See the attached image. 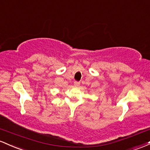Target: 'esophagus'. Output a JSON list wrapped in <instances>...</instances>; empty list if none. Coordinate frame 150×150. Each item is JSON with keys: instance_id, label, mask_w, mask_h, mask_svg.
<instances>
[{"instance_id": "obj_1", "label": "esophagus", "mask_w": 150, "mask_h": 150, "mask_svg": "<svg viewBox=\"0 0 150 150\" xmlns=\"http://www.w3.org/2000/svg\"><path fill=\"white\" fill-rule=\"evenodd\" d=\"M74 86H76V87H79L80 86V82L75 81L74 83Z\"/></svg>"}]
</instances>
